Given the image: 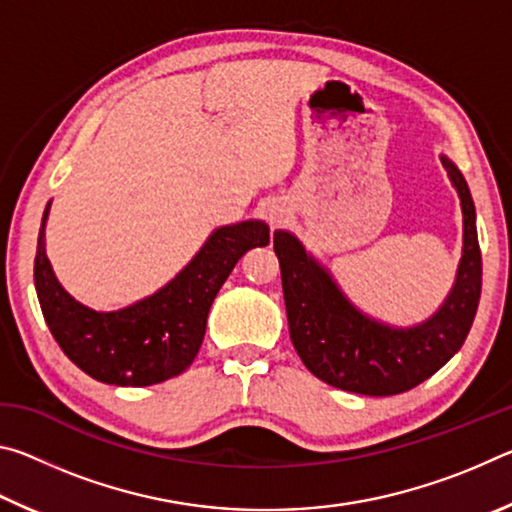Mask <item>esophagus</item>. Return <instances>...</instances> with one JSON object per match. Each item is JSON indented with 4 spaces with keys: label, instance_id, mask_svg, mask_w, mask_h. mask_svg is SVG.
Returning <instances> with one entry per match:
<instances>
[{
    "label": "esophagus",
    "instance_id": "obj_1",
    "mask_svg": "<svg viewBox=\"0 0 512 512\" xmlns=\"http://www.w3.org/2000/svg\"><path fill=\"white\" fill-rule=\"evenodd\" d=\"M284 210H280V207H273V210H268V221H271L273 225H280L284 221Z\"/></svg>",
    "mask_w": 512,
    "mask_h": 512
}]
</instances>
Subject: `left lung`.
I'll return each instance as SVG.
<instances>
[{
	"label": "left lung",
	"instance_id": "8db88e82",
	"mask_svg": "<svg viewBox=\"0 0 512 512\" xmlns=\"http://www.w3.org/2000/svg\"><path fill=\"white\" fill-rule=\"evenodd\" d=\"M443 167L461 198L463 259L447 302L418 327L393 329L359 314L296 237L284 230L273 235L293 348L325 384L372 397L411 391L443 368L470 334L483 273L474 203L461 171L447 158Z\"/></svg>",
	"mask_w": 512,
	"mask_h": 512
}]
</instances>
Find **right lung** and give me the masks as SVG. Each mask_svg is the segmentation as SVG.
Listing matches in <instances>:
<instances>
[{
	"mask_svg": "<svg viewBox=\"0 0 512 512\" xmlns=\"http://www.w3.org/2000/svg\"><path fill=\"white\" fill-rule=\"evenodd\" d=\"M33 264L42 316L69 361L85 375L115 386H151L192 366L201 348L207 314L232 268L250 248L268 246L262 221L225 225L207 239L189 266L155 296L99 314L63 291L45 255V221Z\"/></svg>",
	"mask_w": 512,
	"mask_h": 512,
	"instance_id": "1",
	"label": "right lung"
}]
</instances>
